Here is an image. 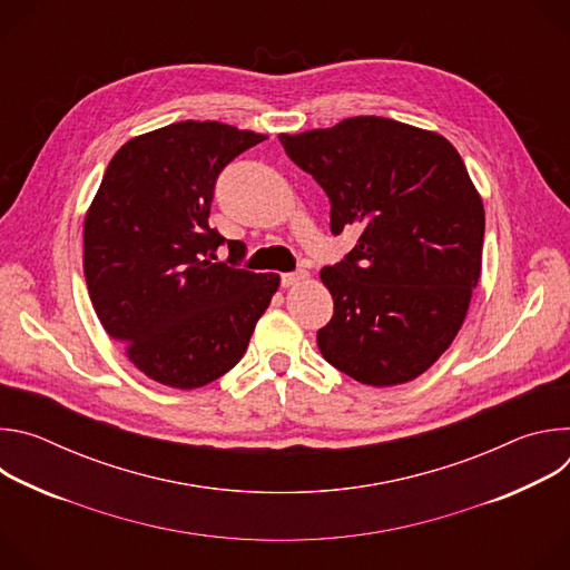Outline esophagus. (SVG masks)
Listing matches in <instances>:
<instances>
[{"label":"esophagus","mask_w":570,"mask_h":570,"mask_svg":"<svg viewBox=\"0 0 570 570\" xmlns=\"http://www.w3.org/2000/svg\"><path fill=\"white\" fill-rule=\"evenodd\" d=\"M304 279H306V273H304V271H295V273H284V275L279 277V282H282V286H284V288H288V286H295V284L304 282Z\"/></svg>","instance_id":"obj_1"}]
</instances>
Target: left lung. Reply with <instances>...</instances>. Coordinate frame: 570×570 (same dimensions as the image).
Returning <instances> with one entry per match:
<instances>
[{"label": "left lung", "instance_id": "1", "mask_svg": "<svg viewBox=\"0 0 570 570\" xmlns=\"http://www.w3.org/2000/svg\"><path fill=\"white\" fill-rule=\"evenodd\" d=\"M279 141L327 194L332 234L361 229L320 271L334 297L320 354L365 385L420 376L453 343L480 277L484 209L458 150L383 117Z\"/></svg>", "mask_w": 570, "mask_h": 570}]
</instances>
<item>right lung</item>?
<instances>
[{"label":"right lung","mask_w":570,"mask_h":570,"mask_svg":"<svg viewBox=\"0 0 570 570\" xmlns=\"http://www.w3.org/2000/svg\"><path fill=\"white\" fill-rule=\"evenodd\" d=\"M266 137L180 121L124 144L86 218L83 271L112 341L150 379L191 390L246 354L279 277L240 268V240L209 227L220 171ZM228 243L230 257L215 262Z\"/></svg>","instance_id":"add662e5"}]
</instances>
